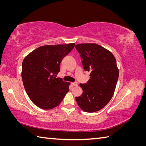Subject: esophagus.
Returning <instances> with one entry per match:
<instances>
[{"label": "esophagus", "mask_w": 146, "mask_h": 146, "mask_svg": "<svg viewBox=\"0 0 146 146\" xmlns=\"http://www.w3.org/2000/svg\"><path fill=\"white\" fill-rule=\"evenodd\" d=\"M77 85H78L77 82H74V83H72V86H77Z\"/></svg>", "instance_id": "obj_1"}]
</instances>
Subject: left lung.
Returning a JSON list of instances; mask_svg holds the SVG:
<instances>
[{
    "mask_svg": "<svg viewBox=\"0 0 146 146\" xmlns=\"http://www.w3.org/2000/svg\"><path fill=\"white\" fill-rule=\"evenodd\" d=\"M82 60L83 69L90 73L86 83L80 84L83 93L76 97L82 110L93 113L102 109L111 99L119 77L116 60L112 53L94 43L76 46Z\"/></svg>",
    "mask_w": 146,
    "mask_h": 146,
    "instance_id": "1",
    "label": "left lung"
}]
</instances>
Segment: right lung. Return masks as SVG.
I'll return each mask as SVG.
<instances>
[{"label": "right lung", "mask_w": 146, "mask_h": 146, "mask_svg": "<svg viewBox=\"0 0 146 146\" xmlns=\"http://www.w3.org/2000/svg\"><path fill=\"white\" fill-rule=\"evenodd\" d=\"M75 43L39 47L25 57L22 64V78L32 102L44 110L57 107L69 91V82L56 78L60 64L71 51Z\"/></svg>", "instance_id": "obj_1"}]
</instances>
